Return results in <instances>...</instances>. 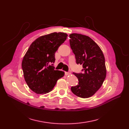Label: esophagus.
<instances>
[{
    "mask_svg": "<svg viewBox=\"0 0 129 129\" xmlns=\"http://www.w3.org/2000/svg\"><path fill=\"white\" fill-rule=\"evenodd\" d=\"M71 73H69V72H65V75H66V76L69 75H71Z\"/></svg>",
    "mask_w": 129,
    "mask_h": 129,
    "instance_id": "obj_1",
    "label": "esophagus"
}]
</instances>
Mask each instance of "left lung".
Here are the masks:
<instances>
[{
  "mask_svg": "<svg viewBox=\"0 0 129 129\" xmlns=\"http://www.w3.org/2000/svg\"><path fill=\"white\" fill-rule=\"evenodd\" d=\"M70 45L75 54L77 64H82V73H73L79 83L72 87L74 94L86 99L93 95L102 86L106 77L105 58L100 47L91 39L84 35H69Z\"/></svg>",
  "mask_w": 129,
  "mask_h": 129,
  "instance_id": "8db88e82",
  "label": "left lung"
}]
</instances>
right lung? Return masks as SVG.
I'll return each instance as SVG.
<instances>
[{"instance_id":"obj_1","label":"right lung","mask_w":129,"mask_h":129,"mask_svg":"<svg viewBox=\"0 0 129 129\" xmlns=\"http://www.w3.org/2000/svg\"><path fill=\"white\" fill-rule=\"evenodd\" d=\"M65 33L54 32L41 36L33 41L22 61L25 80L28 87L38 94L52 90L64 73L53 66L55 53L67 38Z\"/></svg>"}]
</instances>
